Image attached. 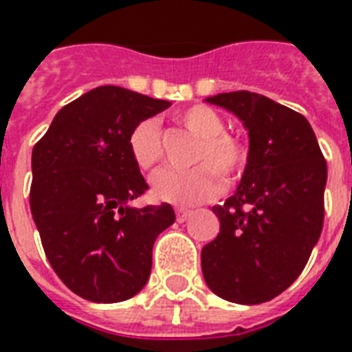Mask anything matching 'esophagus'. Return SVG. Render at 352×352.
Listing matches in <instances>:
<instances>
[{"label": "esophagus", "mask_w": 352, "mask_h": 352, "mask_svg": "<svg viewBox=\"0 0 352 352\" xmlns=\"http://www.w3.org/2000/svg\"><path fill=\"white\" fill-rule=\"evenodd\" d=\"M190 211L188 209H177V222H184L188 217H190Z\"/></svg>", "instance_id": "34e87169"}]
</instances>
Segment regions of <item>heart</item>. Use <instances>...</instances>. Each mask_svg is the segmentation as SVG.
<instances>
[{"mask_svg": "<svg viewBox=\"0 0 352 352\" xmlns=\"http://www.w3.org/2000/svg\"><path fill=\"white\" fill-rule=\"evenodd\" d=\"M177 120L192 131L198 143L190 153V169H166L154 177L153 192L162 201L175 206H194L214 198L221 192V173L226 181L236 179L247 164L241 141L226 133V124L214 109L194 105L179 113ZM128 153L141 171H154L164 158L162 128L156 118H143L128 135Z\"/></svg>", "mask_w": 352, "mask_h": 352, "instance_id": "b5f03b06", "label": "heart"}]
</instances>
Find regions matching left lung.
Here are the masks:
<instances>
[{"label":"left lung","mask_w":352,"mask_h":352,"mask_svg":"<svg viewBox=\"0 0 352 352\" xmlns=\"http://www.w3.org/2000/svg\"><path fill=\"white\" fill-rule=\"evenodd\" d=\"M243 122L249 156L241 183L214 206L221 232L201 249L207 287L222 300L264 303L307 264L324 221L328 169L307 118L260 94L207 98Z\"/></svg>","instance_id":"1"}]
</instances>
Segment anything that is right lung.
I'll return each mask as SVG.
<instances>
[{
  "label": "right lung",
  "mask_w": 352,
  "mask_h": 352,
  "mask_svg": "<svg viewBox=\"0 0 352 352\" xmlns=\"http://www.w3.org/2000/svg\"><path fill=\"white\" fill-rule=\"evenodd\" d=\"M171 103L98 87L62 107L32 153L30 207L52 270L75 294L124 302L145 287L153 245L175 222L169 204L133 207L148 188L128 135Z\"/></svg>",
  "instance_id": "obj_1"
}]
</instances>
